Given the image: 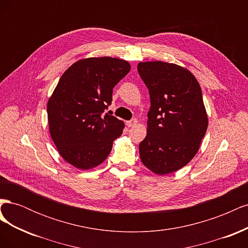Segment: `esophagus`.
I'll list each match as a JSON object with an SVG mask.
<instances>
[{"label":"esophagus","mask_w":248,"mask_h":248,"mask_svg":"<svg viewBox=\"0 0 248 248\" xmlns=\"http://www.w3.org/2000/svg\"><path fill=\"white\" fill-rule=\"evenodd\" d=\"M137 123H138V120L137 119H133V120H130V121H127L126 125L128 126V127H133V126L137 125Z\"/></svg>","instance_id":"esophagus-1"}]
</instances>
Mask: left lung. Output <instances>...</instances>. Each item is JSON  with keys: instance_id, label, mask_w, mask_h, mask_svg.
<instances>
[{"instance_id": "1", "label": "left lung", "mask_w": 248, "mask_h": 248, "mask_svg": "<svg viewBox=\"0 0 248 248\" xmlns=\"http://www.w3.org/2000/svg\"><path fill=\"white\" fill-rule=\"evenodd\" d=\"M138 70L151 100L140 160L154 174L168 175L196 156L207 131L202 90L188 69L174 63L140 62Z\"/></svg>"}]
</instances>
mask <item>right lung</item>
Returning <instances> with one entry per match:
<instances>
[{
  "mask_svg": "<svg viewBox=\"0 0 248 248\" xmlns=\"http://www.w3.org/2000/svg\"><path fill=\"white\" fill-rule=\"evenodd\" d=\"M131 68L110 57L81 59L60 78L47 101L48 129L62 158L78 170L98 167L108 158L124 123L104 114L112 89Z\"/></svg>",
  "mask_w": 248,
  "mask_h": 248,
  "instance_id": "add662e5",
  "label": "right lung"
}]
</instances>
